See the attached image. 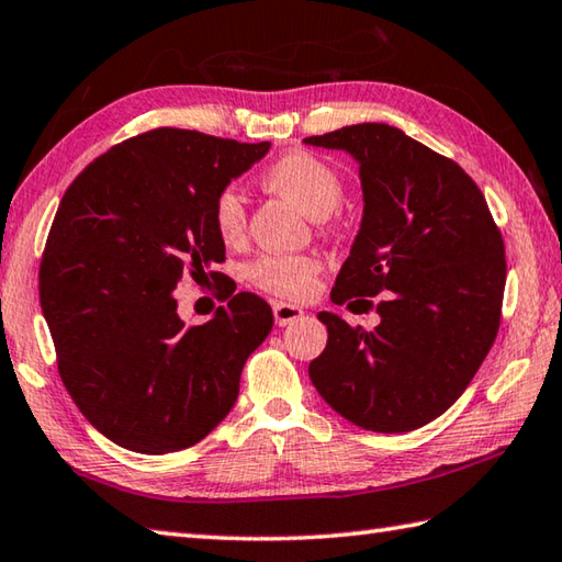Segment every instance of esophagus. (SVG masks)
<instances>
[{
    "mask_svg": "<svg viewBox=\"0 0 562 562\" xmlns=\"http://www.w3.org/2000/svg\"><path fill=\"white\" fill-rule=\"evenodd\" d=\"M272 314H274V324H278V326H290V324H294L296 318L304 314V310H302V306H296V304L274 302L272 304Z\"/></svg>",
    "mask_w": 562,
    "mask_h": 562,
    "instance_id": "1",
    "label": "esophagus"
}]
</instances>
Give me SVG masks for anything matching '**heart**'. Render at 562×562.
Wrapping results in <instances>:
<instances>
[{"label":"heart","mask_w":562,"mask_h":562,"mask_svg":"<svg viewBox=\"0 0 562 562\" xmlns=\"http://www.w3.org/2000/svg\"><path fill=\"white\" fill-rule=\"evenodd\" d=\"M266 182L270 190L282 194L312 218L334 214L344 200V182L338 172L310 153H290L274 160L266 172ZM212 218L224 244H236L244 238L246 206L234 187H226L216 194ZM316 272L318 260L312 256H260L248 266V280L274 296L302 300L310 294Z\"/></svg>","instance_id":"heart-1"}]
</instances>
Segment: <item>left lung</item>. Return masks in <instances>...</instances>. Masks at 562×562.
I'll return each mask as SVG.
<instances>
[{"mask_svg":"<svg viewBox=\"0 0 562 562\" xmlns=\"http://www.w3.org/2000/svg\"><path fill=\"white\" fill-rule=\"evenodd\" d=\"M304 143L346 150L360 172L362 222L331 300L384 294L372 331L318 312L328 344L310 378L350 424L414 431L465 392L494 344L502 234L470 175L400 128L356 124Z\"/></svg>","mask_w":562,"mask_h":562,"instance_id":"left-lung-1","label":"left lung"}]
</instances>
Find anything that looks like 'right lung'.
Wrapping results in <instances>:
<instances>
[{
    "label": "right lung",
    "mask_w": 562,
    "mask_h": 562,
    "mask_svg": "<svg viewBox=\"0 0 562 562\" xmlns=\"http://www.w3.org/2000/svg\"><path fill=\"white\" fill-rule=\"evenodd\" d=\"M268 150L153 128L109 148L65 192L41 260V310L65 390L116 446L175 453L234 409L240 370L272 328L270 304L234 288L206 324L184 326L172 292L226 258L214 200Z\"/></svg>",
    "instance_id": "1"
}]
</instances>
